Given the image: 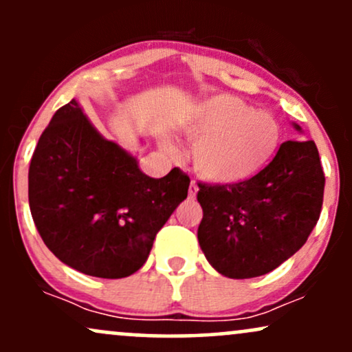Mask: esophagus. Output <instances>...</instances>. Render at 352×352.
I'll use <instances>...</instances> for the list:
<instances>
[{"instance_id":"esophagus-1","label":"esophagus","mask_w":352,"mask_h":352,"mask_svg":"<svg viewBox=\"0 0 352 352\" xmlns=\"http://www.w3.org/2000/svg\"><path fill=\"white\" fill-rule=\"evenodd\" d=\"M197 193H199V187H197L195 182H192V184H190V187H188V197H190V199H195Z\"/></svg>"}]
</instances>
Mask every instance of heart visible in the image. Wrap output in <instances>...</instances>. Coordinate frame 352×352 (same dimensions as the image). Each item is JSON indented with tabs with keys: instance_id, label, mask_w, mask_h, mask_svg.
<instances>
[{
	"instance_id": "1",
	"label": "heart",
	"mask_w": 352,
	"mask_h": 352,
	"mask_svg": "<svg viewBox=\"0 0 352 352\" xmlns=\"http://www.w3.org/2000/svg\"><path fill=\"white\" fill-rule=\"evenodd\" d=\"M192 145V165L201 179L217 185H235L258 175L272 162L280 147L281 127L272 114L233 96L205 99L182 122ZM160 148L177 155L170 137L160 139Z\"/></svg>"
}]
</instances>
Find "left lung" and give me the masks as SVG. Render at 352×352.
Instances as JSON below:
<instances>
[{
	"label": "left lung",
	"instance_id": "obj_1",
	"mask_svg": "<svg viewBox=\"0 0 352 352\" xmlns=\"http://www.w3.org/2000/svg\"><path fill=\"white\" fill-rule=\"evenodd\" d=\"M199 188L201 252L220 274L245 280L273 272L306 243L321 213L324 172L313 140H288L250 180Z\"/></svg>",
	"mask_w": 352,
	"mask_h": 352
}]
</instances>
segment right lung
<instances>
[{"label": "right lung", "instance_id": "obj_1", "mask_svg": "<svg viewBox=\"0 0 352 352\" xmlns=\"http://www.w3.org/2000/svg\"><path fill=\"white\" fill-rule=\"evenodd\" d=\"M190 179L140 170L134 153L104 137L72 99L52 116L28 175L34 225L64 265L89 276H131L187 199Z\"/></svg>", "mask_w": 352, "mask_h": 352}]
</instances>
